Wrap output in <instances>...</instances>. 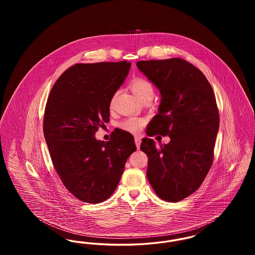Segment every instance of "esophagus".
I'll return each instance as SVG.
<instances>
[{"mask_svg":"<svg viewBox=\"0 0 255 255\" xmlns=\"http://www.w3.org/2000/svg\"><path fill=\"white\" fill-rule=\"evenodd\" d=\"M134 143L137 149H139L140 147V143H141V138L139 136H134Z\"/></svg>","mask_w":255,"mask_h":255,"instance_id":"esophagus-1","label":"esophagus"}]
</instances>
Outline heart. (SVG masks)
<instances>
[{"label": "heart", "mask_w": 255, "mask_h": 255, "mask_svg": "<svg viewBox=\"0 0 255 255\" xmlns=\"http://www.w3.org/2000/svg\"><path fill=\"white\" fill-rule=\"evenodd\" d=\"M130 87H131L133 94L141 101L144 100L147 97H153V96H154V86L150 81L146 80L144 78H140V77L134 78L133 81L131 82ZM117 96H118V93H115L113 95V97H111V100H110V106L111 107L115 104ZM143 123H144V122L142 120L135 119V118H130V119L122 122L121 123V127L124 130L130 131V132H133V133H136L140 130Z\"/></svg>", "instance_id": "b5f03b06"}]
</instances>
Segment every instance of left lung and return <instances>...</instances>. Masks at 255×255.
I'll use <instances>...</instances> for the list:
<instances>
[{"instance_id": "8db88e82", "label": "left lung", "mask_w": 255, "mask_h": 255, "mask_svg": "<svg viewBox=\"0 0 255 255\" xmlns=\"http://www.w3.org/2000/svg\"><path fill=\"white\" fill-rule=\"evenodd\" d=\"M136 67L160 94L146 133L170 137L158 147L142 138L147 179L160 199L179 202L200 187L212 165L220 123L215 96L204 73L181 58L138 61Z\"/></svg>"}]
</instances>
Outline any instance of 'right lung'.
Returning <instances> with one entry per match:
<instances>
[{
  "mask_svg": "<svg viewBox=\"0 0 255 255\" xmlns=\"http://www.w3.org/2000/svg\"><path fill=\"white\" fill-rule=\"evenodd\" d=\"M131 63L76 64L61 74L49 94L44 135L65 187L82 202L107 200L121 181L127 158L136 148L121 130L109 141L96 132L110 122L111 97L125 81Z\"/></svg>",
  "mask_w": 255,
  "mask_h": 255,
  "instance_id": "right-lung-1",
  "label": "right lung"
}]
</instances>
